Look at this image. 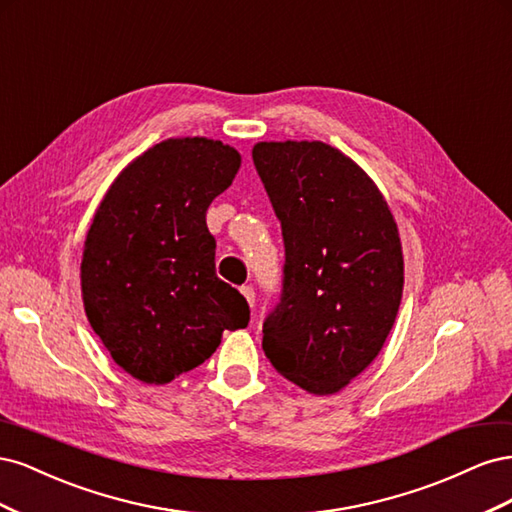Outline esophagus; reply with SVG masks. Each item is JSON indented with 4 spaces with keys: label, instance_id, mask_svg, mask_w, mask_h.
<instances>
[{
    "label": "esophagus",
    "instance_id": "34e87169",
    "mask_svg": "<svg viewBox=\"0 0 512 512\" xmlns=\"http://www.w3.org/2000/svg\"><path fill=\"white\" fill-rule=\"evenodd\" d=\"M239 290H241L243 297L247 299V303H250V307H254V305H256V292H254V286H252V284H243Z\"/></svg>",
    "mask_w": 512,
    "mask_h": 512
}]
</instances>
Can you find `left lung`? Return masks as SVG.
Masks as SVG:
<instances>
[{
  "label": "left lung",
  "instance_id": "left-lung-1",
  "mask_svg": "<svg viewBox=\"0 0 512 512\" xmlns=\"http://www.w3.org/2000/svg\"><path fill=\"white\" fill-rule=\"evenodd\" d=\"M252 158L284 237L282 294L262 324V350L301 389L337 393L395 324L397 224L374 181L331 145L258 143Z\"/></svg>",
  "mask_w": 512,
  "mask_h": 512
}]
</instances>
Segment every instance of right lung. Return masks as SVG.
<instances>
[{
  "instance_id": "1",
  "label": "right lung",
  "mask_w": 512,
  "mask_h": 512,
  "mask_svg": "<svg viewBox=\"0 0 512 512\" xmlns=\"http://www.w3.org/2000/svg\"><path fill=\"white\" fill-rule=\"evenodd\" d=\"M237 149L168 138L115 179L81 262L91 329L136 380L166 384L205 363L222 331L245 329L250 305L215 273L207 209L235 179Z\"/></svg>"
}]
</instances>
